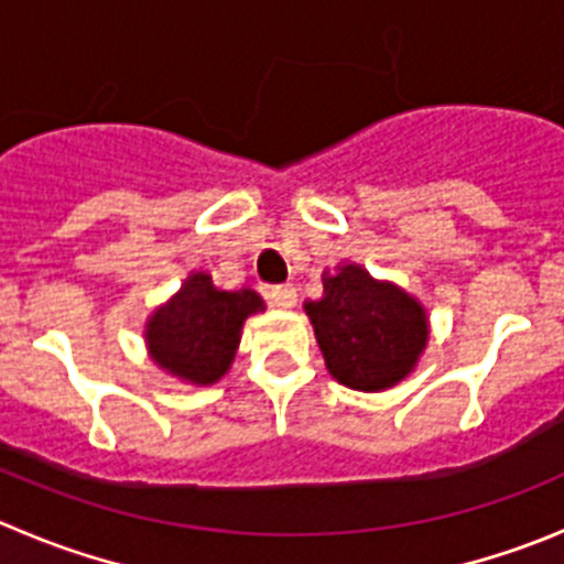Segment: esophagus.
<instances>
[{"label": "esophagus", "instance_id": "34e87169", "mask_svg": "<svg viewBox=\"0 0 564 564\" xmlns=\"http://www.w3.org/2000/svg\"><path fill=\"white\" fill-rule=\"evenodd\" d=\"M270 300L275 303V306L292 308L294 303H297V289H294L292 283H283V286H272L270 289Z\"/></svg>", "mask_w": 564, "mask_h": 564}]
</instances>
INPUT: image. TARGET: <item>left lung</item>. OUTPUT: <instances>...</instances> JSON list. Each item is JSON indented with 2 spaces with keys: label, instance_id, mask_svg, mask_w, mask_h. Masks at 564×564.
Listing matches in <instances>:
<instances>
[{
  "label": "left lung",
  "instance_id": "obj_1",
  "mask_svg": "<svg viewBox=\"0 0 564 564\" xmlns=\"http://www.w3.org/2000/svg\"><path fill=\"white\" fill-rule=\"evenodd\" d=\"M323 286V297L303 308L330 376L359 392H381L403 381L429 341L420 300L394 283L376 281L359 264L325 272Z\"/></svg>",
  "mask_w": 564,
  "mask_h": 564
}]
</instances>
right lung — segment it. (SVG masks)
<instances>
[{"label":"right lung","instance_id":"right-lung-1","mask_svg":"<svg viewBox=\"0 0 564 564\" xmlns=\"http://www.w3.org/2000/svg\"><path fill=\"white\" fill-rule=\"evenodd\" d=\"M256 312H264L258 292L247 286L217 289L208 272H192L181 292L147 319V350L161 370L208 387L230 370L241 325Z\"/></svg>","mask_w":564,"mask_h":564}]
</instances>
